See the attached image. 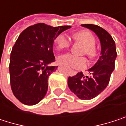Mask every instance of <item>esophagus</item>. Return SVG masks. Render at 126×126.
Returning <instances> with one entry per match:
<instances>
[{
  "label": "esophagus",
  "instance_id": "1",
  "mask_svg": "<svg viewBox=\"0 0 126 126\" xmlns=\"http://www.w3.org/2000/svg\"><path fill=\"white\" fill-rule=\"evenodd\" d=\"M71 73L73 75H74V74H76V71H72V70H71Z\"/></svg>",
  "mask_w": 126,
  "mask_h": 126
}]
</instances>
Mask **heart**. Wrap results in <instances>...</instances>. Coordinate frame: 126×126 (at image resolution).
I'll use <instances>...</instances> for the list:
<instances>
[{
  "label": "heart",
  "mask_w": 126,
  "mask_h": 126,
  "mask_svg": "<svg viewBox=\"0 0 126 126\" xmlns=\"http://www.w3.org/2000/svg\"><path fill=\"white\" fill-rule=\"evenodd\" d=\"M74 38L83 44L85 46V53L89 58H93L95 55V39L92 33L87 31H81L74 34ZM55 42L56 47L59 49H63L68 48L70 46V41L68 38L64 34H59L55 38ZM59 61L61 63L65 64L69 68H82L86 65V60L85 58L75 57L71 54H64L59 57Z\"/></svg>",
  "instance_id": "b5f03b06"
}]
</instances>
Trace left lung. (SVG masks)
Here are the masks:
<instances>
[{
	"mask_svg": "<svg viewBox=\"0 0 126 126\" xmlns=\"http://www.w3.org/2000/svg\"><path fill=\"white\" fill-rule=\"evenodd\" d=\"M82 27L93 31L100 39L101 52L96 63L88 69L89 76L78 72L68 78V85L71 92L82 100H90L96 97L108 85L111 74L114 69L117 57L115 43L111 35L100 26L83 24Z\"/></svg>",
	"mask_w": 126,
	"mask_h": 126,
	"instance_id": "8db88e82",
	"label": "left lung"
}]
</instances>
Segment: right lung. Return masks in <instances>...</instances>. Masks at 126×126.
<instances>
[{
  "label": "right lung",
  "mask_w": 126,
  "mask_h": 126,
  "mask_svg": "<svg viewBox=\"0 0 126 126\" xmlns=\"http://www.w3.org/2000/svg\"><path fill=\"white\" fill-rule=\"evenodd\" d=\"M71 26L38 23L25 29L11 52L10 84L14 96L25 105H35L45 96L49 76L58 66L52 47L55 38Z\"/></svg>",
  "instance_id": "right-lung-1"
}]
</instances>
